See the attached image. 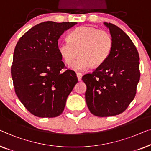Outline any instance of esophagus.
Listing matches in <instances>:
<instances>
[{"mask_svg":"<svg viewBox=\"0 0 151 151\" xmlns=\"http://www.w3.org/2000/svg\"><path fill=\"white\" fill-rule=\"evenodd\" d=\"M76 76H77L78 80L81 81V78H82V74L79 73H76Z\"/></svg>","mask_w":151,"mask_h":151,"instance_id":"34e87169","label":"esophagus"}]
</instances>
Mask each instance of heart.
<instances>
[{
  "instance_id": "obj_1",
  "label": "heart",
  "mask_w": 151,
  "mask_h": 151,
  "mask_svg": "<svg viewBox=\"0 0 151 151\" xmlns=\"http://www.w3.org/2000/svg\"><path fill=\"white\" fill-rule=\"evenodd\" d=\"M113 46L114 40L109 31L80 27L69 34L68 40L58 42L57 50L67 64L72 63L70 65L72 70L84 71L93 65L99 66L105 63ZM78 52L80 56L73 62Z\"/></svg>"
}]
</instances>
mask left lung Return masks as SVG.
I'll use <instances>...</instances> for the list:
<instances>
[{
  "label": "left lung",
  "instance_id": "obj_1",
  "mask_svg": "<svg viewBox=\"0 0 151 151\" xmlns=\"http://www.w3.org/2000/svg\"><path fill=\"white\" fill-rule=\"evenodd\" d=\"M114 40L111 53L91 74L83 76L88 109L93 115L108 117L124 111L136 94L139 57L130 37L111 23L104 22Z\"/></svg>",
  "mask_w": 151,
  "mask_h": 151
}]
</instances>
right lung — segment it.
<instances>
[{"instance_id":"right-lung-1","label":"right lung","mask_w":151,"mask_h":151,"mask_svg":"<svg viewBox=\"0 0 151 151\" xmlns=\"http://www.w3.org/2000/svg\"><path fill=\"white\" fill-rule=\"evenodd\" d=\"M75 24L41 22L27 31L15 48L11 70L15 92L37 117L55 118L62 114L78 82L75 71L61 72L67 68L57 50L59 38Z\"/></svg>"}]
</instances>
